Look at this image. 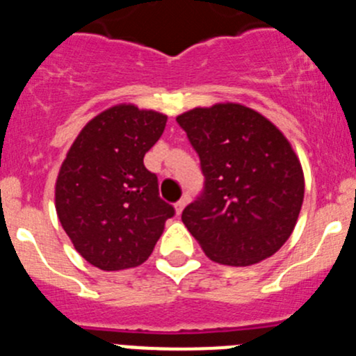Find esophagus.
<instances>
[{"label": "esophagus", "mask_w": 356, "mask_h": 356, "mask_svg": "<svg viewBox=\"0 0 356 356\" xmlns=\"http://www.w3.org/2000/svg\"><path fill=\"white\" fill-rule=\"evenodd\" d=\"M184 206H186V200L184 199L179 200V202H175V213H177V215H181L182 209H184Z\"/></svg>", "instance_id": "1"}]
</instances>
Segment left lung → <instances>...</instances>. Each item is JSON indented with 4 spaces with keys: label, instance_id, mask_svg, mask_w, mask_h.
I'll return each mask as SVG.
<instances>
[{
    "label": "left lung",
    "instance_id": "8db88e82",
    "mask_svg": "<svg viewBox=\"0 0 356 356\" xmlns=\"http://www.w3.org/2000/svg\"><path fill=\"white\" fill-rule=\"evenodd\" d=\"M200 157L204 191L182 222L208 258L247 267L281 249L305 197L301 163L283 132L240 104L195 107L177 116Z\"/></svg>",
    "mask_w": 356,
    "mask_h": 356
}]
</instances>
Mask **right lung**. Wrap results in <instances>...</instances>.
<instances>
[{
  "instance_id": "add662e5",
  "label": "right lung",
  "mask_w": 356,
  "mask_h": 356,
  "mask_svg": "<svg viewBox=\"0 0 356 356\" xmlns=\"http://www.w3.org/2000/svg\"><path fill=\"white\" fill-rule=\"evenodd\" d=\"M165 125V114L114 105L95 116L67 150L55 184L58 220L76 252L102 270L147 261L175 215L159 197L156 174L143 165Z\"/></svg>"
}]
</instances>
